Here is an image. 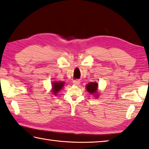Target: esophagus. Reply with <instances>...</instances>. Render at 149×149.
Returning a JSON list of instances; mask_svg holds the SVG:
<instances>
[{
  "mask_svg": "<svg viewBox=\"0 0 149 149\" xmlns=\"http://www.w3.org/2000/svg\"><path fill=\"white\" fill-rule=\"evenodd\" d=\"M73 84H74V85H75V86H78L80 84V81L78 79H75L73 81Z\"/></svg>",
  "mask_w": 149,
  "mask_h": 149,
  "instance_id": "1",
  "label": "esophagus"
}]
</instances>
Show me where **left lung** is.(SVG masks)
I'll list each match as a JSON object with an SVG mask.
<instances>
[{"mask_svg": "<svg viewBox=\"0 0 149 149\" xmlns=\"http://www.w3.org/2000/svg\"><path fill=\"white\" fill-rule=\"evenodd\" d=\"M98 84L95 83V82H91L89 83L86 86V89L87 91L90 93H96L97 89Z\"/></svg>", "mask_w": 149, "mask_h": 149, "instance_id": "obj_1", "label": "left lung"}]
</instances>
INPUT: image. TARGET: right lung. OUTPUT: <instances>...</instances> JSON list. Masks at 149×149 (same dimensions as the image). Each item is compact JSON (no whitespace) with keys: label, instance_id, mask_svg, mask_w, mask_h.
I'll use <instances>...</instances> for the list:
<instances>
[{"label":"right lung","instance_id":"right-lung-1","mask_svg":"<svg viewBox=\"0 0 149 149\" xmlns=\"http://www.w3.org/2000/svg\"><path fill=\"white\" fill-rule=\"evenodd\" d=\"M63 86H64V83L62 81L54 82V83L52 84V92L56 95V94L62 88Z\"/></svg>","mask_w":149,"mask_h":149}]
</instances>
